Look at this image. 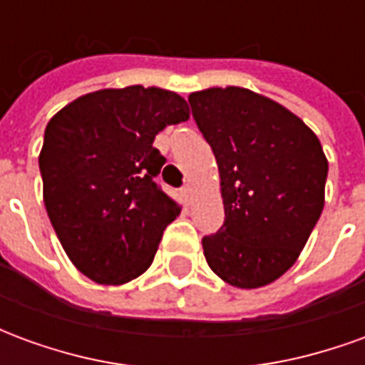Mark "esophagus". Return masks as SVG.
Returning <instances> with one entry per match:
<instances>
[{
  "label": "esophagus",
  "mask_w": 365,
  "mask_h": 365,
  "mask_svg": "<svg viewBox=\"0 0 365 365\" xmlns=\"http://www.w3.org/2000/svg\"><path fill=\"white\" fill-rule=\"evenodd\" d=\"M182 197H183V201H185V203H190V201H191V187H190V183H185V185H183V187H182Z\"/></svg>",
  "instance_id": "1"
}]
</instances>
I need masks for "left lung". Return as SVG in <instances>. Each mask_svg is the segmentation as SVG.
Wrapping results in <instances>:
<instances>
[{"label":"left lung","instance_id":"8db88e82","mask_svg":"<svg viewBox=\"0 0 365 365\" xmlns=\"http://www.w3.org/2000/svg\"><path fill=\"white\" fill-rule=\"evenodd\" d=\"M219 166L225 222L203 237L209 268L235 287L275 282L295 264L324 207L329 162L303 120L245 88L190 96Z\"/></svg>","mask_w":365,"mask_h":365}]
</instances>
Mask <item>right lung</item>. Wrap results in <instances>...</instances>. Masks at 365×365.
<instances>
[{
  "label": "right lung",
  "mask_w": 365,
  "mask_h": 365,
  "mask_svg": "<svg viewBox=\"0 0 365 365\" xmlns=\"http://www.w3.org/2000/svg\"><path fill=\"white\" fill-rule=\"evenodd\" d=\"M190 119L174 91L128 86L78 97L46 125L38 168L44 205L83 275L120 285L150 268L180 207L156 182L154 136Z\"/></svg>",
  "instance_id": "obj_1"
}]
</instances>
